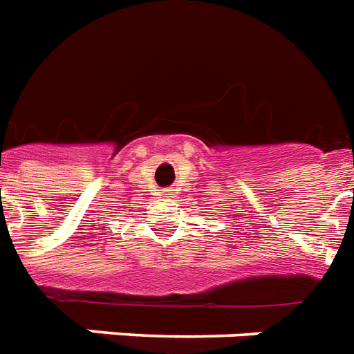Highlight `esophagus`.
<instances>
[{
    "label": "esophagus",
    "mask_w": 354,
    "mask_h": 354,
    "mask_svg": "<svg viewBox=\"0 0 354 354\" xmlns=\"http://www.w3.org/2000/svg\"><path fill=\"white\" fill-rule=\"evenodd\" d=\"M163 195H165V197H169V195H172V189H163Z\"/></svg>",
    "instance_id": "1"
}]
</instances>
